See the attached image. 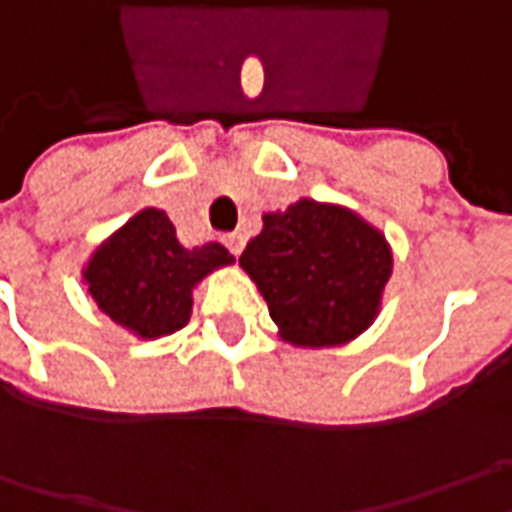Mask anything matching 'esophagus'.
Instances as JSON below:
<instances>
[{
  "mask_svg": "<svg viewBox=\"0 0 512 512\" xmlns=\"http://www.w3.org/2000/svg\"><path fill=\"white\" fill-rule=\"evenodd\" d=\"M225 245L233 256H242V250H245V233H227Z\"/></svg>",
  "mask_w": 512,
  "mask_h": 512,
  "instance_id": "obj_1",
  "label": "esophagus"
}]
</instances>
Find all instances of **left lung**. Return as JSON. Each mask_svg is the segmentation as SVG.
Instances as JSON below:
<instances>
[{
	"instance_id": "1",
	"label": "left lung",
	"mask_w": 512,
	"mask_h": 512,
	"mask_svg": "<svg viewBox=\"0 0 512 512\" xmlns=\"http://www.w3.org/2000/svg\"><path fill=\"white\" fill-rule=\"evenodd\" d=\"M239 265L265 296L279 336L296 347H336L373 325L393 273L382 230L342 205L299 199L262 216Z\"/></svg>"
}]
</instances>
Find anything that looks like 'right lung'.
I'll list each match as a JSON object with an SVG mask.
<instances>
[{
	"label": "right lung",
	"mask_w": 512,
	"mask_h": 512,
	"mask_svg": "<svg viewBox=\"0 0 512 512\" xmlns=\"http://www.w3.org/2000/svg\"><path fill=\"white\" fill-rule=\"evenodd\" d=\"M225 265H233L227 247H185L168 213L145 207L93 250L82 279L116 325L139 339H159L190 322L193 287Z\"/></svg>",
	"instance_id": "1"
}]
</instances>
